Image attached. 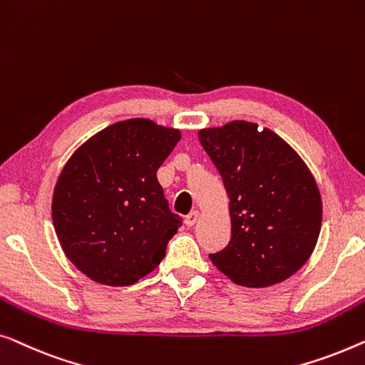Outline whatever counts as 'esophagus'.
<instances>
[{"mask_svg":"<svg viewBox=\"0 0 365 365\" xmlns=\"http://www.w3.org/2000/svg\"><path fill=\"white\" fill-rule=\"evenodd\" d=\"M198 218H200V212H197V210H195V212L187 215V218H185V225H187L188 228L193 227V225L198 222Z\"/></svg>","mask_w":365,"mask_h":365,"instance_id":"34e87169","label":"esophagus"}]
</instances>
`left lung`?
<instances>
[{"label":"left lung","mask_w":365,"mask_h":365,"mask_svg":"<svg viewBox=\"0 0 365 365\" xmlns=\"http://www.w3.org/2000/svg\"><path fill=\"white\" fill-rule=\"evenodd\" d=\"M198 138L223 178L232 240L212 263L236 284L266 287L296 273L317 243L322 202L301 157L269 129L235 120Z\"/></svg>","instance_id":"8db88e82"}]
</instances>
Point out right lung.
Masks as SVG:
<instances>
[{"mask_svg":"<svg viewBox=\"0 0 365 365\" xmlns=\"http://www.w3.org/2000/svg\"><path fill=\"white\" fill-rule=\"evenodd\" d=\"M178 140L180 130L129 119L91 137L64 165L53 223L87 278L129 286L160 264L182 218L168 208L157 170Z\"/></svg>","mask_w":365,"mask_h":365,"instance_id":"1","label":"right lung"}]
</instances>
